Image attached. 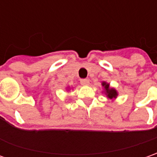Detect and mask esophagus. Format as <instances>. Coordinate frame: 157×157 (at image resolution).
I'll return each instance as SVG.
<instances>
[{
	"instance_id": "obj_1",
	"label": "esophagus",
	"mask_w": 157,
	"mask_h": 157,
	"mask_svg": "<svg viewBox=\"0 0 157 157\" xmlns=\"http://www.w3.org/2000/svg\"><path fill=\"white\" fill-rule=\"evenodd\" d=\"M81 84L83 86H88L89 85V80L88 79H82V80H81Z\"/></svg>"
}]
</instances>
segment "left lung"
Wrapping results in <instances>:
<instances>
[{
	"label": "left lung",
	"instance_id": "1",
	"mask_svg": "<svg viewBox=\"0 0 157 157\" xmlns=\"http://www.w3.org/2000/svg\"><path fill=\"white\" fill-rule=\"evenodd\" d=\"M101 85H102L103 89H104V90L102 91V93H104V94H105V95H106V97H107V99H108V100L114 101L115 99L118 97V95H119V93H118V91L115 89L114 87H110V84L109 83L106 82H102Z\"/></svg>",
	"mask_w": 157,
	"mask_h": 157
}]
</instances>
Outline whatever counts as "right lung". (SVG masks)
I'll return each instance as SVG.
<instances>
[{"mask_svg":"<svg viewBox=\"0 0 157 157\" xmlns=\"http://www.w3.org/2000/svg\"><path fill=\"white\" fill-rule=\"evenodd\" d=\"M66 90H67V91H70V87H67V88H66Z\"/></svg>","mask_w":157,"mask_h":157,"instance_id":"add662e5","label":"right lung"}]
</instances>
